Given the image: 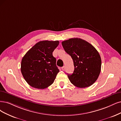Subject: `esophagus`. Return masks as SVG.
Here are the masks:
<instances>
[{"label":"esophagus","mask_w":121,"mask_h":121,"mask_svg":"<svg viewBox=\"0 0 121 121\" xmlns=\"http://www.w3.org/2000/svg\"><path fill=\"white\" fill-rule=\"evenodd\" d=\"M61 69H62V70H63V71L65 70V66H63V67H62L61 68Z\"/></svg>","instance_id":"esophagus-1"}]
</instances>
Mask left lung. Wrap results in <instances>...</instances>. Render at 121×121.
<instances>
[{"label": "left lung", "mask_w": 121, "mask_h": 121, "mask_svg": "<svg viewBox=\"0 0 121 121\" xmlns=\"http://www.w3.org/2000/svg\"><path fill=\"white\" fill-rule=\"evenodd\" d=\"M62 45L73 61V73L67 74L71 83L79 88L91 86L101 72V59L99 52L90 43L80 38L69 39L62 42Z\"/></svg>", "instance_id": "1"}]
</instances>
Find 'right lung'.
<instances>
[{
	"mask_svg": "<svg viewBox=\"0 0 121 121\" xmlns=\"http://www.w3.org/2000/svg\"><path fill=\"white\" fill-rule=\"evenodd\" d=\"M59 43V41L38 42L22 58L21 72L25 81L31 87L43 89L54 81L59 70L52 53Z\"/></svg>",
	"mask_w": 121,
	"mask_h": 121,
	"instance_id": "obj_1",
	"label": "right lung"
}]
</instances>
